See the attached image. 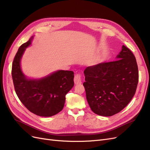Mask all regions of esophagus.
<instances>
[{
    "mask_svg": "<svg viewBox=\"0 0 150 150\" xmlns=\"http://www.w3.org/2000/svg\"><path fill=\"white\" fill-rule=\"evenodd\" d=\"M74 81L76 84H79L82 83V82H81V75L79 73L76 74L74 76Z\"/></svg>",
    "mask_w": 150,
    "mask_h": 150,
    "instance_id": "34e87169",
    "label": "esophagus"
}]
</instances>
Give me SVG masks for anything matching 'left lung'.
<instances>
[{
  "label": "left lung",
  "mask_w": 150,
  "mask_h": 150,
  "mask_svg": "<svg viewBox=\"0 0 150 150\" xmlns=\"http://www.w3.org/2000/svg\"><path fill=\"white\" fill-rule=\"evenodd\" d=\"M117 60L86 67L84 86L88 103L95 113L111 116L128 105L138 83L137 60L131 50L122 46Z\"/></svg>",
  "instance_id": "8db88e82"
}]
</instances>
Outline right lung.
Listing matches in <instances>:
<instances>
[{
  "label": "right lung",
  "mask_w": 150,
  "mask_h": 150,
  "mask_svg": "<svg viewBox=\"0 0 150 150\" xmlns=\"http://www.w3.org/2000/svg\"><path fill=\"white\" fill-rule=\"evenodd\" d=\"M32 39L21 45L13 59L12 77L15 91L29 111L39 116H52L64 108L66 95L74 86V72L61 70L40 79H27L20 61Z\"/></svg>",
  "instance_id": "obj_1"
}]
</instances>
